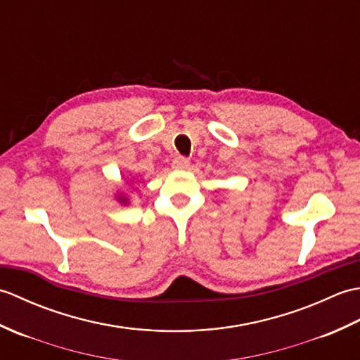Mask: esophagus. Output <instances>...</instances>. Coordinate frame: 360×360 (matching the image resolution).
Instances as JSON below:
<instances>
[{"mask_svg": "<svg viewBox=\"0 0 360 360\" xmlns=\"http://www.w3.org/2000/svg\"><path fill=\"white\" fill-rule=\"evenodd\" d=\"M188 165H190V160L186 156H176L173 159V167L178 168V170H184V168H187Z\"/></svg>", "mask_w": 360, "mask_h": 360, "instance_id": "34e87169", "label": "esophagus"}]
</instances>
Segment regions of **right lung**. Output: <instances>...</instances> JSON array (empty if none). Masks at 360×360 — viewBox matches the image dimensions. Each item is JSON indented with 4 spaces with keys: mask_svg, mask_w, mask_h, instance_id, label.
<instances>
[{
    "mask_svg": "<svg viewBox=\"0 0 360 360\" xmlns=\"http://www.w3.org/2000/svg\"><path fill=\"white\" fill-rule=\"evenodd\" d=\"M120 201H122V202H127V200H125V198H120Z\"/></svg>",
    "mask_w": 360,
    "mask_h": 360,
    "instance_id": "1",
    "label": "right lung"
}]
</instances>
